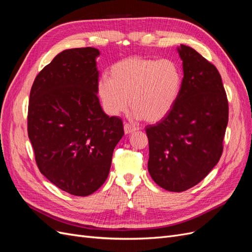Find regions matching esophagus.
<instances>
[{
  "label": "esophagus",
  "instance_id": "obj_1",
  "mask_svg": "<svg viewBox=\"0 0 252 252\" xmlns=\"http://www.w3.org/2000/svg\"><path fill=\"white\" fill-rule=\"evenodd\" d=\"M138 129H139L138 127H135V126L131 125V124H128V123H126V124L124 125V131H125V133H126V134L135 132L136 130H138Z\"/></svg>",
  "mask_w": 252,
  "mask_h": 252
}]
</instances>
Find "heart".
Instances as JSON below:
<instances>
[{
  "label": "heart",
  "mask_w": 252,
  "mask_h": 252,
  "mask_svg": "<svg viewBox=\"0 0 252 252\" xmlns=\"http://www.w3.org/2000/svg\"><path fill=\"white\" fill-rule=\"evenodd\" d=\"M182 82L181 68L174 61L131 57L110 67L108 81L97 84V94L110 116L124 112L130 101L133 118L158 123L173 109Z\"/></svg>",
  "instance_id": "obj_1"
}]
</instances>
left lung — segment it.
<instances>
[{"label":"left lung","instance_id":"obj_1","mask_svg":"<svg viewBox=\"0 0 252 252\" xmlns=\"http://www.w3.org/2000/svg\"><path fill=\"white\" fill-rule=\"evenodd\" d=\"M178 52L184 72L178 101L165 119L146 127L148 171L173 192L199 184L218 164L228 124L227 95L216 66L186 45Z\"/></svg>","mask_w":252,"mask_h":252}]
</instances>
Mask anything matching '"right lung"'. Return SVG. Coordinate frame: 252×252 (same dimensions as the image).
<instances>
[{
	"mask_svg": "<svg viewBox=\"0 0 252 252\" xmlns=\"http://www.w3.org/2000/svg\"><path fill=\"white\" fill-rule=\"evenodd\" d=\"M94 47L66 49L36 75L30 90L28 136L35 162L53 185L86 196L107 179L123 122L108 117L97 97Z\"/></svg>",
	"mask_w": 252,
	"mask_h": 252,
	"instance_id": "1",
	"label": "right lung"
}]
</instances>
